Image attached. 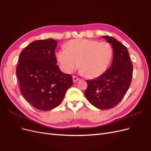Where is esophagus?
<instances>
[{"instance_id":"1","label":"esophagus","mask_w":151,"mask_h":151,"mask_svg":"<svg viewBox=\"0 0 151 151\" xmlns=\"http://www.w3.org/2000/svg\"><path fill=\"white\" fill-rule=\"evenodd\" d=\"M72 79H73V82H74V83H77V82L79 80V79L78 78V77H77L76 76H73L72 77Z\"/></svg>"}]
</instances>
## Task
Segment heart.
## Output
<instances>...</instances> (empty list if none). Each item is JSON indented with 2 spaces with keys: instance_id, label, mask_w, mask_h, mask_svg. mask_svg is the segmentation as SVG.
<instances>
[{
  "instance_id": "heart-1",
  "label": "heart",
  "mask_w": 151,
  "mask_h": 151,
  "mask_svg": "<svg viewBox=\"0 0 151 151\" xmlns=\"http://www.w3.org/2000/svg\"><path fill=\"white\" fill-rule=\"evenodd\" d=\"M64 49L56 53L63 70L71 72L78 67L85 77L93 79L103 74L110 63L113 54L111 44L89 39L68 42Z\"/></svg>"
}]
</instances>
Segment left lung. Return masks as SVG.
Instances as JSON below:
<instances>
[{
  "mask_svg": "<svg viewBox=\"0 0 151 151\" xmlns=\"http://www.w3.org/2000/svg\"><path fill=\"white\" fill-rule=\"evenodd\" d=\"M101 37L112 45V63L102 75L86 81L88 87L84 95L96 108L108 109L116 106L127 93L131 83L133 65L125 46L112 36Z\"/></svg>",
  "mask_w": 151,
  "mask_h": 151,
  "instance_id": "1",
  "label": "left lung"
}]
</instances>
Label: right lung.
Here are the masks:
<instances>
[{
    "label": "right lung",
    "mask_w": 151,
    "mask_h": 151,
    "mask_svg": "<svg viewBox=\"0 0 151 151\" xmlns=\"http://www.w3.org/2000/svg\"><path fill=\"white\" fill-rule=\"evenodd\" d=\"M57 41H34L22 50L16 68L21 92L36 109L48 111L58 106L73 85L72 77L57 64Z\"/></svg>",
    "instance_id": "obj_1"
}]
</instances>
